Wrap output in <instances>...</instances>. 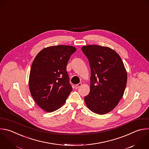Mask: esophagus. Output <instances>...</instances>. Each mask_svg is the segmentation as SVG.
Listing matches in <instances>:
<instances>
[{
    "label": "esophagus",
    "mask_w": 149,
    "mask_h": 149,
    "mask_svg": "<svg viewBox=\"0 0 149 149\" xmlns=\"http://www.w3.org/2000/svg\"><path fill=\"white\" fill-rule=\"evenodd\" d=\"M81 85H82V84H81V83H79V84H77V85H75V89H78V88H79Z\"/></svg>",
    "instance_id": "34e87169"
}]
</instances>
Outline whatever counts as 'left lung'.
<instances>
[{"mask_svg":"<svg viewBox=\"0 0 149 149\" xmlns=\"http://www.w3.org/2000/svg\"><path fill=\"white\" fill-rule=\"evenodd\" d=\"M89 60L91 71L90 92L85 96L87 107L104 115L112 111L122 97L127 75L119 54L112 48L97 45L81 48Z\"/></svg>","mask_w":149,"mask_h":149,"instance_id":"left-lung-1","label":"left lung"}]
</instances>
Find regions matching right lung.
Listing matches in <instances>:
<instances>
[{
  "instance_id": "right-lung-1",
  "label": "right lung",
  "mask_w": 149,
  "mask_h": 149,
  "mask_svg": "<svg viewBox=\"0 0 149 149\" xmlns=\"http://www.w3.org/2000/svg\"><path fill=\"white\" fill-rule=\"evenodd\" d=\"M76 50L71 45L48 47L38 53L32 63L30 91L36 104L47 112L60 108L72 90L66 70Z\"/></svg>"
}]
</instances>
